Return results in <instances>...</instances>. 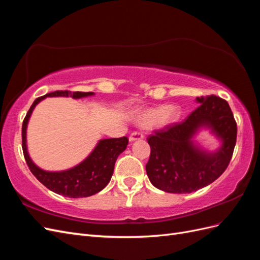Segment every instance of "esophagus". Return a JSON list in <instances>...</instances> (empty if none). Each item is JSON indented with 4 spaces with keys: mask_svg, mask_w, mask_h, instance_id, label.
I'll return each mask as SVG.
<instances>
[{
    "mask_svg": "<svg viewBox=\"0 0 260 260\" xmlns=\"http://www.w3.org/2000/svg\"><path fill=\"white\" fill-rule=\"evenodd\" d=\"M144 138L143 133L142 132H139V131H135L131 133V136L129 137V141L130 142H133V141H137V140H142Z\"/></svg>",
    "mask_w": 260,
    "mask_h": 260,
    "instance_id": "34e87169",
    "label": "esophagus"
}]
</instances>
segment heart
<instances>
[{
	"mask_svg": "<svg viewBox=\"0 0 260 260\" xmlns=\"http://www.w3.org/2000/svg\"><path fill=\"white\" fill-rule=\"evenodd\" d=\"M179 117V109L174 106L157 107L143 112L138 117V122L143 125L153 124L155 127H165L175 122Z\"/></svg>",
	"mask_w": 260,
	"mask_h": 260,
	"instance_id": "1",
	"label": "heart"
}]
</instances>
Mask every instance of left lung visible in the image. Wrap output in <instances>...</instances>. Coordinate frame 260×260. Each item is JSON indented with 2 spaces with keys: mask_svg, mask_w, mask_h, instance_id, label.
Wrapping results in <instances>:
<instances>
[{
  "mask_svg": "<svg viewBox=\"0 0 260 260\" xmlns=\"http://www.w3.org/2000/svg\"><path fill=\"white\" fill-rule=\"evenodd\" d=\"M199 107L183 121L168 124L147 138L151 155L146 174L151 183L168 193H192L221 176L229 165L237 143V122L223 99L196 98ZM209 128L222 143L208 152L194 143L201 128Z\"/></svg>",
  "mask_w": 260,
  "mask_h": 260,
  "instance_id": "obj_1",
  "label": "left lung"
}]
</instances>
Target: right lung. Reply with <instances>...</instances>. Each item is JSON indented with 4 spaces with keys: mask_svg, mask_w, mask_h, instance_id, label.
<instances>
[{
    "mask_svg": "<svg viewBox=\"0 0 260 260\" xmlns=\"http://www.w3.org/2000/svg\"><path fill=\"white\" fill-rule=\"evenodd\" d=\"M91 95H94L93 92L55 91L48 93L34 102L22 122V152L30 171L49 190L66 198H88L103 190L111 181L118 156L127 148L128 138L100 140L91 154L77 166L62 171H46L39 168L28 154L27 125L35 107L45 98L70 96L82 99Z\"/></svg>",
    "mask_w": 260,
    "mask_h": 260,
    "instance_id": "add662e5",
    "label": "right lung"
}]
</instances>
